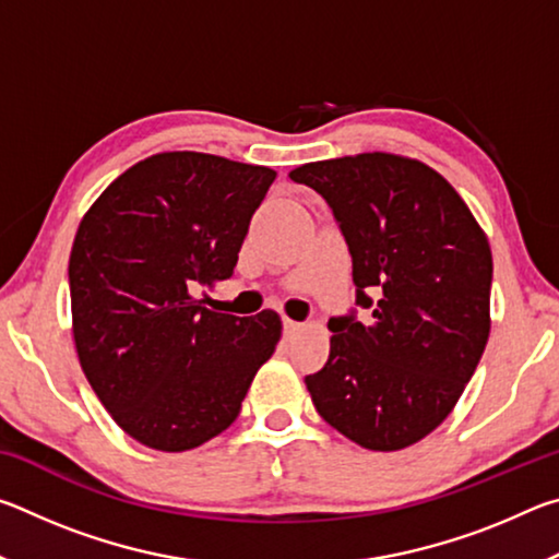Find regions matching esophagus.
<instances>
[{
	"label": "esophagus",
	"mask_w": 559,
	"mask_h": 559,
	"mask_svg": "<svg viewBox=\"0 0 559 559\" xmlns=\"http://www.w3.org/2000/svg\"><path fill=\"white\" fill-rule=\"evenodd\" d=\"M302 325L300 323H296V320H290V318H286L283 320V330H286V335H293V333H298Z\"/></svg>",
	"instance_id": "34e87169"
}]
</instances>
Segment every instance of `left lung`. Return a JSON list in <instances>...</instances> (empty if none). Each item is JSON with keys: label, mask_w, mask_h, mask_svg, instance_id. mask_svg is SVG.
Listing matches in <instances>:
<instances>
[{"label": "left lung", "mask_w": 559, "mask_h": 559, "mask_svg": "<svg viewBox=\"0 0 559 559\" xmlns=\"http://www.w3.org/2000/svg\"><path fill=\"white\" fill-rule=\"evenodd\" d=\"M330 204L353 257L355 302L330 318L306 377L318 414L370 451H400L447 419L490 333L493 257L466 202L419 159L362 153L290 173Z\"/></svg>", "instance_id": "obj_1"}]
</instances>
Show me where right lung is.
<instances>
[{
  "mask_svg": "<svg viewBox=\"0 0 559 559\" xmlns=\"http://www.w3.org/2000/svg\"><path fill=\"white\" fill-rule=\"evenodd\" d=\"M271 167L157 153L106 187L75 231L69 283L83 374L150 449L202 447L231 427L281 318L216 313L194 288L231 278Z\"/></svg>",
  "mask_w": 559,
  "mask_h": 559,
  "instance_id": "right-lung-1",
  "label": "right lung"
}]
</instances>
